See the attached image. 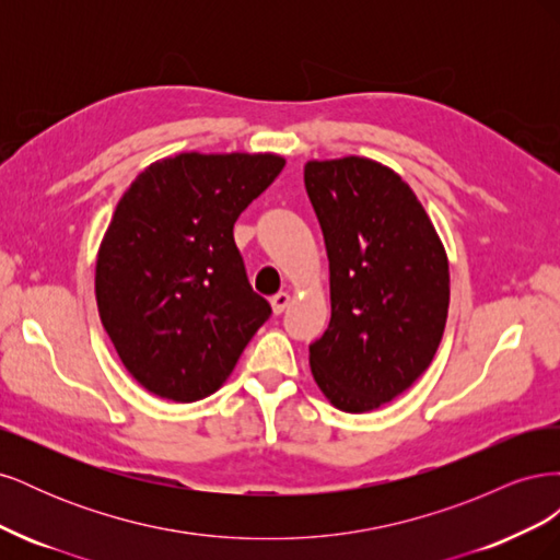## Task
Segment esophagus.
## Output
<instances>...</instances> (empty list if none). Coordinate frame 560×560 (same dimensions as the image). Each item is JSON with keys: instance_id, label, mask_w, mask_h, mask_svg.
Listing matches in <instances>:
<instances>
[{"instance_id": "34e87169", "label": "esophagus", "mask_w": 560, "mask_h": 560, "mask_svg": "<svg viewBox=\"0 0 560 560\" xmlns=\"http://www.w3.org/2000/svg\"><path fill=\"white\" fill-rule=\"evenodd\" d=\"M290 303H292V296L287 294V292H280V294H276L273 299H270V308H273L276 315H280V313H284L287 306H290Z\"/></svg>"}]
</instances>
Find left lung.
I'll return each mask as SVG.
<instances>
[{
  "label": "left lung",
  "mask_w": 560,
  "mask_h": 560,
  "mask_svg": "<svg viewBox=\"0 0 560 560\" xmlns=\"http://www.w3.org/2000/svg\"><path fill=\"white\" fill-rule=\"evenodd\" d=\"M303 182L325 235L331 292L329 329L308 352L313 378L336 409L374 411L409 389L442 343L446 249L393 167L313 159Z\"/></svg>",
  "instance_id": "left-lung-1"
}]
</instances>
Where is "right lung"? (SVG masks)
<instances>
[{"instance_id": "1", "label": "right lung", "mask_w": 560, "mask_h": 560, "mask_svg": "<svg viewBox=\"0 0 560 560\" xmlns=\"http://www.w3.org/2000/svg\"><path fill=\"white\" fill-rule=\"evenodd\" d=\"M284 167L278 154L159 159L118 200L95 261V301L128 374L191 404L217 393L270 317L233 224Z\"/></svg>"}]
</instances>
